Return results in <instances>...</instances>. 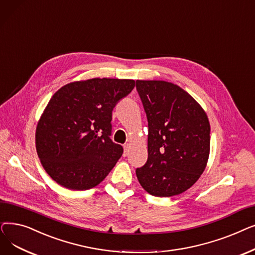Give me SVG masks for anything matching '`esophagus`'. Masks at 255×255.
Masks as SVG:
<instances>
[{
	"label": "esophagus",
	"instance_id": "1",
	"mask_svg": "<svg viewBox=\"0 0 255 255\" xmlns=\"http://www.w3.org/2000/svg\"><path fill=\"white\" fill-rule=\"evenodd\" d=\"M124 148H125V151H124V155L126 156V155L128 153V151H129V145H128V144H126L125 146H124Z\"/></svg>",
	"mask_w": 255,
	"mask_h": 255
}]
</instances>
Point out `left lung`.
Instances as JSON below:
<instances>
[{
    "mask_svg": "<svg viewBox=\"0 0 255 255\" xmlns=\"http://www.w3.org/2000/svg\"><path fill=\"white\" fill-rule=\"evenodd\" d=\"M136 87L148 121V159L137 168V178L150 195H178L195 184L207 167L211 144L208 115L173 83L137 80Z\"/></svg>",
    "mask_w": 255,
    "mask_h": 255,
    "instance_id": "1",
    "label": "left lung"
}]
</instances>
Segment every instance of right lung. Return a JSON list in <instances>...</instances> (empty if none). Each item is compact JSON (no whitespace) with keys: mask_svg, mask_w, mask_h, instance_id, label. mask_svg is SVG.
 <instances>
[{"mask_svg":"<svg viewBox=\"0 0 255 255\" xmlns=\"http://www.w3.org/2000/svg\"><path fill=\"white\" fill-rule=\"evenodd\" d=\"M134 80L94 78L71 82L46 105L35 134L46 173L69 190L94 188L110 173L124 148L111 139L112 111Z\"/></svg>","mask_w":255,"mask_h":255,"instance_id":"add662e5","label":"right lung"}]
</instances>
